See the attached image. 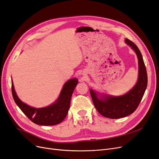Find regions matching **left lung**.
<instances>
[{
	"label": "left lung",
	"mask_w": 159,
	"mask_h": 159,
	"mask_svg": "<svg viewBox=\"0 0 159 159\" xmlns=\"http://www.w3.org/2000/svg\"><path fill=\"white\" fill-rule=\"evenodd\" d=\"M125 42L134 51L138 60V79L131 90L122 96L114 97L98 94L90 90L93 104L97 111L106 117L119 119L130 115L139 106L148 85V74L140 51L134 43L126 39Z\"/></svg>",
	"instance_id": "left-lung-1"
}]
</instances>
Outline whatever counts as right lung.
<instances>
[{"label": "right lung", "instance_id": "1", "mask_svg": "<svg viewBox=\"0 0 159 159\" xmlns=\"http://www.w3.org/2000/svg\"><path fill=\"white\" fill-rule=\"evenodd\" d=\"M78 83V80L76 78L67 81L62 89L58 99L52 105L42 108H36L23 102L16 94L11 81L12 96L16 104L31 121L39 125H55L61 123L66 117L72 93Z\"/></svg>", "mask_w": 159, "mask_h": 159}]
</instances>
